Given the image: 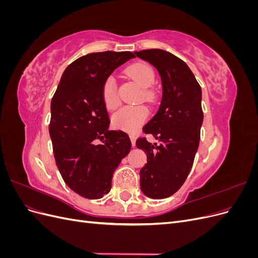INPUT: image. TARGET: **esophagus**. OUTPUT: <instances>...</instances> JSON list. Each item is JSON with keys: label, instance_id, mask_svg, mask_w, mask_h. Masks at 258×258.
<instances>
[{"label": "esophagus", "instance_id": "esophagus-1", "mask_svg": "<svg viewBox=\"0 0 258 258\" xmlns=\"http://www.w3.org/2000/svg\"><path fill=\"white\" fill-rule=\"evenodd\" d=\"M130 140H131L132 146H136V140H137L136 136H135V135H130Z\"/></svg>", "mask_w": 258, "mask_h": 258}]
</instances>
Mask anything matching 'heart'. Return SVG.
<instances>
[{
	"label": "heart",
	"instance_id": "1",
	"mask_svg": "<svg viewBox=\"0 0 258 258\" xmlns=\"http://www.w3.org/2000/svg\"><path fill=\"white\" fill-rule=\"evenodd\" d=\"M126 73L142 87V93L140 98L148 103H152L155 96L154 92L148 88L155 83V71L151 64L146 62H135L126 69ZM102 100L107 110H115L119 105V99L117 95V83L113 75L107 76L102 85ZM148 115V110L144 105H127L121 107L112 117V124L123 131L135 132L145 121Z\"/></svg>",
	"mask_w": 258,
	"mask_h": 258
}]
</instances>
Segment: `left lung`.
<instances>
[{"label":"left lung","mask_w":258,"mask_h":258,"mask_svg":"<svg viewBox=\"0 0 258 258\" xmlns=\"http://www.w3.org/2000/svg\"><path fill=\"white\" fill-rule=\"evenodd\" d=\"M135 53L153 64L161 77L159 110L143 128L160 143L139 138L136 145L147 155L140 171L141 190L147 197L162 199L181 188L192 167L204 121L201 87L188 66L171 52L145 49Z\"/></svg>","instance_id":"1"}]
</instances>
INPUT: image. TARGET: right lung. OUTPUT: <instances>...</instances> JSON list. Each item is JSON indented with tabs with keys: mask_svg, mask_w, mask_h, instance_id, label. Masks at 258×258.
<instances>
[{
	"mask_svg": "<svg viewBox=\"0 0 258 258\" xmlns=\"http://www.w3.org/2000/svg\"><path fill=\"white\" fill-rule=\"evenodd\" d=\"M135 57L130 51H102L76 59L64 70L51 99L54 160L66 184L85 198H102L111 190L114 171L130 152L126 132L108 130L101 90L116 68Z\"/></svg>",
	"mask_w": 258,
	"mask_h": 258,
	"instance_id": "obj_1",
	"label": "right lung"
}]
</instances>
